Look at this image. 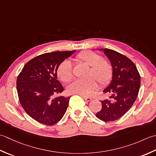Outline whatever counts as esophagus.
I'll use <instances>...</instances> for the list:
<instances>
[{"instance_id": "34e87169", "label": "esophagus", "mask_w": 156, "mask_h": 156, "mask_svg": "<svg viewBox=\"0 0 156 156\" xmlns=\"http://www.w3.org/2000/svg\"><path fill=\"white\" fill-rule=\"evenodd\" d=\"M82 98H83V99L85 100V101H90L91 100V98H90V97H85V96H82Z\"/></svg>"}]
</instances>
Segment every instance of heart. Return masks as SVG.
Listing matches in <instances>:
<instances>
[{
  "mask_svg": "<svg viewBox=\"0 0 156 156\" xmlns=\"http://www.w3.org/2000/svg\"><path fill=\"white\" fill-rule=\"evenodd\" d=\"M76 60L90 66L87 73L88 79L76 80L69 85V93L86 96L93 92L98 87L96 79L101 86L107 85L112 77V66L108 60L102 58L98 54L86 50L79 52L76 56ZM57 75L60 80L69 83L73 79V66L71 61L65 60L57 68ZM94 78V79L93 78Z\"/></svg>",
  "mask_w": 156,
  "mask_h": 156,
  "instance_id": "heart-1",
  "label": "heart"
}]
</instances>
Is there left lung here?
Masks as SVG:
<instances>
[{"label":"left lung","instance_id":"obj_1","mask_svg":"<svg viewBox=\"0 0 156 156\" xmlns=\"http://www.w3.org/2000/svg\"><path fill=\"white\" fill-rule=\"evenodd\" d=\"M110 60L112 66V79L104 89L108 99L101 101V109L97 118L104 122L118 120L131 108L138 96L141 77L135 65L128 57L113 50L99 49Z\"/></svg>","mask_w":156,"mask_h":156}]
</instances>
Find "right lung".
Listing matches in <instances>:
<instances>
[{"label":"right lung","instance_id":"1","mask_svg":"<svg viewBox=\"0 0 156 156\" xmlns=\"http://www.w3.org/2000/svg\"><path fill=\"white\" fill-rule=\"evenodd\" d=\"M76 50L45 53L30 60L17 79L20 104L28 115L43 125L60 121L67 109L69 97L53 98L64 90L57 80V68Z\"/></svg>","mask_w":156,"mask_h":156}]
</instances>
